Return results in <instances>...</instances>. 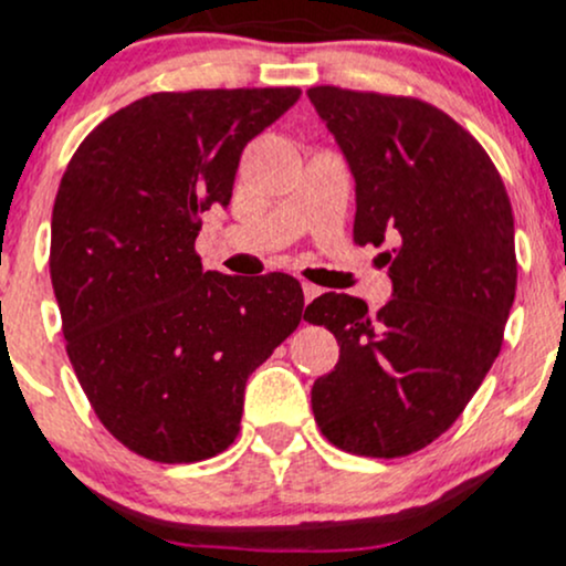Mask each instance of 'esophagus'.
<instances>
[{
  "mask_svg": "<svg viewBox=\"0 0 566 566\" xmlns=\"http://www.w3.org/2000/svg\"><path fill=\"white\" fill-rule=\"evenodd\" d=\"M301 287H303V297H305V303H311V301H314L316 295H322V290L316 287V284H311V282H301Z\"/></svg>",
  "mask_w": 566,
  "mask_h": 566,
  "instance_id": "esophagus-1",
  "label": "esophagus"
}]
</instances>
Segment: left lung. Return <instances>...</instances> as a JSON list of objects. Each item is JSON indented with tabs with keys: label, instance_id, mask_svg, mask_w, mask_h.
Listing matches in <instances>:
<instances>
[{
	"label": "left lung",
	"instance_id": "8db88e82",
	"mask_svg": "<svg viewBox=\"0 0 566 566\" xmlns=\"http://www.w3.org/2000/svg\"><path fill=\"white\" fill-rule=\"evenodd\" d=\"M356 178L354 242L380 252L394 297H316L305 319L340 346L311 407L335 447L405 458L460 418L503 346L516 295L513 212L497 167L431 103L333 84L308 90Z\"/></svg>",
	"mask_w": 566,
	"mask_h": 566
}]
</instances>
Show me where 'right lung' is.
<instances>
[{
    "label": "right lung",
    "instance_id": "right-lung-1",
    "mask_svg": "<svg viewBox=\"0 0 566 566\" xmlns=\"http://www.w3.org/2000/svg\"><path fill=\"white\" fill-rule=\"evenodd\" d=\"M297 87L154 93L103 119L53 205L50 279L66 354L97 420L157 463L237 439L247 378L295 333L287 274L201 271V212L229 207L244 146Z\"/></svg>",
    "mask_w": 566,
    "mask_h": 566
}]
</instances>
